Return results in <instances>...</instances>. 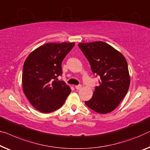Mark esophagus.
<instances>
[{
    "instance_id": "esophagus-1",
    "label": "esophagus",
    "mask_w": 150,
    "mask_h": 150,
    "mask_svg": "<svg viewBox=\"0 0 150 150\" xmlns=\"http://www.w3.org/2000/svg\"><path fill=\"white\" fill-rule=\"evenodd\" d=\"M75 88L76 90H80L82 88V85H76L75 86Z\"/></svg>"
}]
</instances>
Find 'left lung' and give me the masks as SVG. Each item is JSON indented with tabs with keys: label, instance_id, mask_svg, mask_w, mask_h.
I'll return each mask as SVG.
<instances>
[{
	"label": "left lung",
	"instance_id": "8db88e82",
	"mask_svg": "<svg viewBox=\"0 0 150 150\" xmlns=\"http://www.w3.org/2000/svg\"><path fill=\"white\" fill-rule=\"evenodd\" d=\"M79 47L89 62L93 73L100 76L92 98L84 103L99 114L112 112L130 86L127 60L122 53L102 41L79 43Z\"/></svg>",
	"mask_w": 150,
	"mask_h": 150
}]
</instances>
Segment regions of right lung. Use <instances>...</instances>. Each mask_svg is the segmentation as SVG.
I'll return each mask as SVG.
<instances>
[{
    "label": "right lung",
    "instance_id": "1",
    "mask_svg": "<svg viewBox=\"0 0 150 150\" xmlns=\"http://www.w3.org/2000/svg\"><path fill=\"white\" fill-rule=\"evenodd\" d=\"M75 42L47 43L32 52L25 59L22 73L23 93L33 107L50 113L62 107L71 89L62 75V61Z\"/></svg>",
    "mask_w": 150,
    "mask_h": 150
}]
</instances>
